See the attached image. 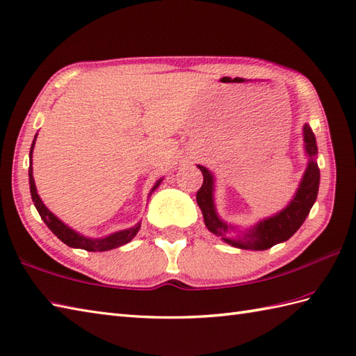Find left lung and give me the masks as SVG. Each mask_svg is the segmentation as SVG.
I'll return each instance as SVG.
<instances>
[{"label": "left lung", "mask_w": 356, "mask_h": 356, "mask_svg": "<svg viewBox=\"0 0 356 356\" xmlns=\"http://www.w3.org/2000/svg\"><path fill=\"white\" fill-rule=\"evenodd\" d=\"M305 142L307 154L314 157L318 149H316L315 136L309 125H305ZM199 168L203 174V184L197 194H195V199H197V205L202 209L203 218H205L207 228L213 234L220 236L226 243L241 249H257V251H263V249H269L277 243H282V241L291 238L293 234L298 231L300 226L303 225L309 213H311V208L316 200V194H318L320 168L312 159L307 165L305 177L301 180L298 191L295 194V197L289 207L284 208L280 214L260 222L255 226L254 231L245 234L243 238H225L226 232H228V225H225L220 218L217 217L214 211L213 176H211V172L205 166L199 165Z\"/></svg>", "instance_id": "8db88e82"}]
</instances>
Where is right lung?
Masks as SVG:
<instances>
[{"label": "right lung", "mask_w": 356, "mask_h": 356, "mask_svg": "<svg viewBox=\"0 0 356 356\" xmlns=\"http://www.w3.org/2000/svg\"><path fill=\"white\" fill-rule=\"evenodd\" d=\"M33 145H35V140L32 143V148H30V166H29L30 194H32V200L35 203L38 213H40L41 218L44 220V223L49 226V229L53 234H55V236L59 240L64 241L67 246L86 249V251H92V252L110 251V249L119 248V246H122V245L128 243V241L133 240V237L136 236V234H138V231L140 228V223L136 225L134 228L115 232V234H111V236L105 237V238H87L84 236H81V234L74 232L73 229H70L69 226L64 225L56 216H53L50 211L44 207L42 200L40 199V195H38V193H36V186H35V180H33V174H32V151H33ZM159 184H161V180H159V182L154 185L153 190H156V188L159 186Z\"/></svg>", "instance_id": "right-lung-1"}]
</instances>
